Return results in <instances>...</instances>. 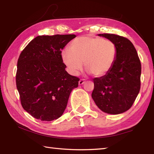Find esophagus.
<instances>
[{
  "label": "esophagus",
  "instance_id": "34e87169",
  "mask_svg": "<svg viewBox=\"0 0 154 154\" xmlns=\"http://www.w3.org/2000/svg\"><path fill=\"white\" fill-rule=\"evenodd\" d=\"M85 82V79H80L79 81V85H81L84 84Z\"/></svg>",
  "mask_w": 154,
  "mask_h": 154
}]
</instances>
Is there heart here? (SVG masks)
Returning <instances> with one entry per match:
<instances>
[{"mask_svg":"<svg viewBox=\"0 0 154 154\" xmlns=\"http://www.w3.org/2000/svg\"><path fill=\"white\" fill-rule=\"evenodd\" d=\"M117 50L112 42L100 38L82 36L71 42L70 50L61 53L63 63L71 74L76 75L83 70V63L94 77L105 75L116 61Z\"/></svg>","mask_w":154,"mask_h":154,"instance_id":"b5f03b06","label":"heart"}]
</instances>
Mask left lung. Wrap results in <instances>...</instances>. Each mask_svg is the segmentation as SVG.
Wrapping results in <instances>:
<instances>
[{"instance_id": "left-lung-1", "label": "left lung", "mask_w": 154, "mask_h": 154, "mask_svg": "<svg viewBox=\"0 0 154 154\" xmlns=\"http://www.w3.org/2000/svg\"><path fill=\"white\" fill-rule=\"evenodd\" d=\"M98 35L115 44L117 55L111 69L93 79L91 97L103 112L119 114L130 109L140 92L141 63L134 46L127 38L110 34Z\"/></svg>"}]
</instances>
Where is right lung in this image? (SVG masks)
<instances>
[{"mask_svg": "<svg viewBox=\"0 0 154 154\" xmlns=\"http://www.w3.org/2000/svg\"><path fill=\"white\" fill-rule=\"evenodd\" d=\"M74 34L38 35L23 50L18 60L16 87L22 106L34 118L51 121L60 118L79 79L69 74L61 51Z\"/></svg>", "mask_w": 154, "mask_h": 154, "instance_id": "add662e5", "label": "right lung"}]
</instances>
